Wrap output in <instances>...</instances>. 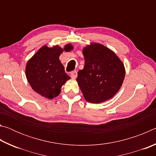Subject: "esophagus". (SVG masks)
<instances>
[{
  "mask_svg": "<svg viewBox=\"0 0 156 156\" xmlns=\"http://www.w3.org/2000/svg\"><path fill=\"white\" fill-rule=\"evenodd\" d=\"M77 76H78V73L76 71H73L72 73H71V77L73 79H76L77 78Z\"/></svg>",
  "mask_w": 156,
  "mask_h": 156,
  "instance_id": "34e87169",
  "label": "esophagus"
}]
</instances>
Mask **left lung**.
<instances>
[{"instance_id":"left-lung-1","label":"left lung","mask_w":156,"mask_h":156,"mask_svg":"<svg viewBox=\"0 0 156 156\" xmlns=\"http://www.w3.org/2000/svg\"><path fill=\"white\" fill-rule=\"evenodd\" d=\"M83 69L76 80L87 101L100 103L119 91L125 76L124 64L114 52L99 43L84 47Z\"/></svg>"}]
</instances>
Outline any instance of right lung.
I'll use <instances>...</instances> for the list:
<instances>
[{"label":"right lung","instance_id":"1","mask_svg":"<svg viewBox=\"0 0 156 156\" xmlns=\"http://www.w3.org/2000/svg\"><path fill=\"white\" fill-rule=\"evenodd\" d=\"M73 49L72 44H66L63 49L58 45H44L28 60L26 77L34 91L49 99L58 96L62 86L70 79L59 56L63 51H70Z\"/></svg>","mask_w":156,"mask_h":156}]
</instances>
